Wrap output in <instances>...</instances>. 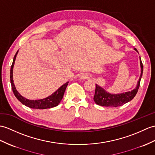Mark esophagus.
<instances>
[{
	"instance_id": "esophagus-1",
	"label": "esophagus",
	"mask_w": 155,
	"mask_h": 155,
	"mask_svg": "<svg viewBox=\"0 0 155 155\" xmlns=\"http://www.w3.org/2000/svg\"><path fill=\"white\" fill-rule=\"evenodd\" d=\"M88 78V75L86 73H82L80 75V78L81 79V80H85V79H87Z\"/></svg>"
}]
</instances>
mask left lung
Masks as SVG:
<instances>
[{
    "label": "left lung",
    "instance_id": "left-lung-1",
    "mask_svg": "<svg viewBox=\"0 0 155 155\" xmlns=\"http://www.w3.org/2000/svg\"><path fill=\"white\" fill-rule=\"evenodd\" d=\"M134 49L136 51H137V50L136 48H135ZM139 59L141 73L136 88L131 91L121 93V94H113L106 92L105 90L102 88V87H100L98 84H96L94 101L96 104H98L99 106L105 107H118L124 105V104L127 103L129 101H131V100L134 98L137 93L138 89L139 88L140 81H141L143 71V65L141 57H139Z\"/></svg>",
    "mask_w": 155,
    "mask_h": 155
}]
</instances>
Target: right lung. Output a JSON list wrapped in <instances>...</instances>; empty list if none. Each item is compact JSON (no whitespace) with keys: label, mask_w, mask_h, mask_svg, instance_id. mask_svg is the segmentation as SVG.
<instances>
[{"label":"right lung","mask_w":155,"mask_h":155,"mask_svg":"<svg viewBox=\"0 0 155 155\" xmlns=\"http://www.w3.org/2000/svg\"><path fill=\"white\" fill-rule=\"evenodd\" d=\"M18 52V51L16 52V55H14L12 64L11 66V69H10V83H11L12 89L14 92V96H16V98L18 100L21 104H24V105L33 109H40V110L48 109V108H51V107H53L58 106L59 104L61 101V100L63 98L64 91H65L69 82H66L65 84H64L63 85L61 86L58 90H57V91L51 96L41 100H31L26 99L24 98L23 96H21L19 94V92L16 91L15 86H14V84L12 76H13V67L14 64V62H15Z\"/></svg>","instance_id":"right-lung-1"}]
</instances>
